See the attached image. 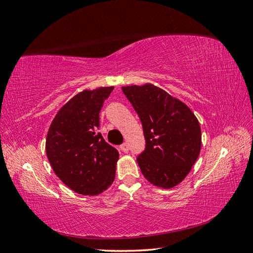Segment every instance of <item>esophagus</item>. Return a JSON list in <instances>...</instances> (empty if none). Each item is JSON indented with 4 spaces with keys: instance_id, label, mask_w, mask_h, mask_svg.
<instances>
[{
    "instance_id": "esophagus-1",
    "label": "esophagus",
    "mask_w": 253,
    "mask_h": 253,
    "mask_svg": "<svg viewBox=\"0 0 253 253\" xmlns=\"http://www.w3.org/2000/svg\"><path fill=\"white\" fill-rule=\"evenodd\" d=\"M120 148H121V150L123 151V153H128V150H129V148H128V145H127V143H123L122 145L120 146Z\"/></svg>"
}]
</instances>
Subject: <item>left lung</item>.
Listing matches in <instances>:
<instances>
[{"instance_id": "8db88e82", "label": "left lung", "mask_w": 253, "mask_h": 253, "mask_svg": "<svg viewBox=\"0 0 253 253\" xmlns=\"http://www.w3.org/2000/svg\"><path fill=\"white\" fill-rule=\"evenodd\" d=\"M123 93L138 113L145 149L136 158L150 183L171 189L189 174L201 147L197 118L186 105L158 86H123Z\"/></svg>"}]
</instances>
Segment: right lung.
I'll return each instance as SVG.
<instances>
[{
	"label": "right lung",
	"instance_id": "add662e5",
	"mask_svg": "<svg viewBox=\"0 0 253 253\" xmlns=\"http://www.w3.org/2000/svg\"><path fill=\"white\" fill-rule=\"evenodd\" d=\"M113 86L84 90L56 114L48 129L45 151L61 181L82 195H98L115 178L119 151L99 129V112Z\"/></svg>",
	"mask_w": 253,
	"mask_h": 253
}]
</instances>
